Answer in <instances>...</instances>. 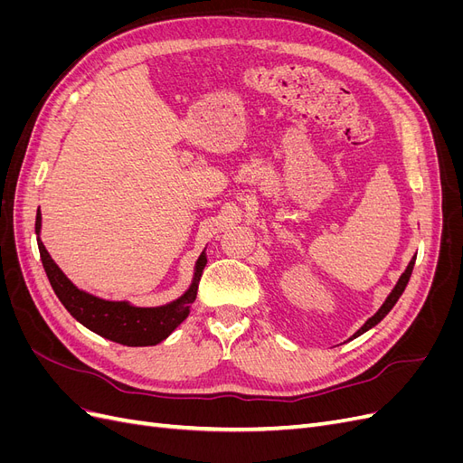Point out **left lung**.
Instances as JSON below:
<instances>
[{
  "label": "left lung",
  "mask_w": 463,
  "mask_h": 463,
  "mask_svg": "<svg viewBox=\"0 0 463 463\" xmlns=\"http://www.w3.org/2000/svg\"><path fill=\"white\" fill-rule=\"evenodd\" d=\"M415 259H417V255H413V259L410 260V264H408V269L403 270V274L400 276V279L396 282V286H394V289H392L390 293H388V298H386V301L381 305V309H378L371 318H367V322L365 325H363L352 338L349 340H354V338H357V335H361V334H365L367 330H371L373 326H376L378 322H381L390 311H392V307L396 305V301L400 299V296L403 293V289H405V286H408V282H410V276H411V272H413V264H415Z\"/></svg>",
  "instance_id": "left-lung-1"
}]
</instances>
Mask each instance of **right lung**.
Wrapping results in <instances>:
<instances>
[{"instance_id":"obj_1","label":"right lung","mask_w":463,"mask_h":463,"mask_svg":"<svg viewBox=\"0 0 463 463\" xmlns=\"http://www.w3.org/2000/svg\"><path fill=\"white\" fill-rule=\"evenodd\" d=\"M40 228L42 213L38 208L36 235L42 264H44L46 276L55 291V296L60 298L65 309L71 313V317L77 318L82 326H87L98 335H102V338L116 344L143 347L160 344L187 318L191 311V303L197 298L201 276L206 266L204 250L197 259V264H194L193 282L184 296L160 307H137L131 305L129 301H109L79 289L50 257L44 243L40 240Z\"/></svg>"}]
</instances>
